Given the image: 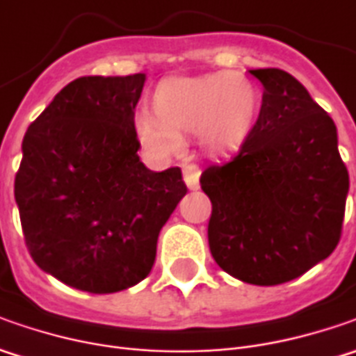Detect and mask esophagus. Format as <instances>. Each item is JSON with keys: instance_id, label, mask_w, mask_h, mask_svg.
Returning <instances> with one entry per match:
<instances>
[{"instance_id": "1", "label": "esophagus", "mask_w": 356, "mask_h": 356, "mask_svg": "<svg viewBox=\"0 0 356 356\" xmlns=\"http://www.w3.org/2000/svg\"><path fill=\"white\" fill-rule=\"evenodd\" d=\"M182 176L188 186V190H198L200 188V168L196 164H184L182 166Z\"/></svg>"}]
</instances>
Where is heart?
Masks as SVG:
<instances>
[{
	"instance_id": "obj_1",
	"label": "heart",
	"mask_w": 356,
	"mask_h": 356,
	"mask_svg": "<svg viewBox=\"0 0 356 356\" xmlns=\"http://www.w3.org/2000/svg\"><path fill=\"white\" fill-rule=\"evenodd\" d=\"M152 114L134 117V134L154 158L182 150L196 134L210 154H229L250 140L259 118V90L239 71L162 79L152 92Z\"/></svg>"
}]
</instances>
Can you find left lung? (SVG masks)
Here are the masks:
<instances>
[{"label":"left lung","mask_w":356,"mask_h":356,"mask_svg":"<svg viewBox=\"0 0 356 356\" xmlns=\"http://www.w3.org/2000/svg\"><path fill=\"white\" fill-rule=\"evenodd\" d=\"M261 111L250 140L200 184L212 202L216 264L252 285H280L327 259L339 243L349 172L333 118L293 75L252 69Z\"/></svg>","instance_id":"1"}]
</instances>
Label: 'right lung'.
Masks as SVG:
<instances>
[{
	"label": "right lung",
	"instance_id": "1",
	"mask_svg": "<svg viewBox=\"0 0 356 356\" xmlns=\"http://www.w3.org/2000/svg\"><path fill=\"white\" fill-rule=\"evenodd\" d=\"M146 75L81 76L25 132L15 202L33 261L69 287L117 293L154 266L186 184L138 158L134 106Z\"/></svg>",
	"mask_w": 356,
	"mask_h": 356
}]
</instances>
